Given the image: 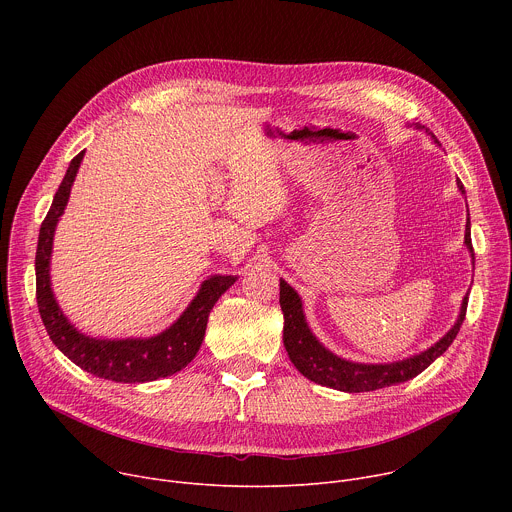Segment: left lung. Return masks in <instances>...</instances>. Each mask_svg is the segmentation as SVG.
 Masks as SVG:
<instances>
[{"label": "left lung", "mask_w": 512, "mask_h": 512, "mask_svg": "<svg viewBox=\"0 0 512 512\" xmlns=\"http://www.w3.org/2000/svg\"><path fill=\"white\" fill-rule=\"evenodd\" d=\"M458 188L464 192V184L458 180ZM466 245L474 257L472 239H470V218L466 225ZM279 306L283 312V346L289 354V360L294 362V367L310 381L332 387L346 393H364V391H377L383 387H391L397 383H405L413 377H417L421 371H425L429 364L448 350V346L454 342V338L460 332V326L466 318L468 308V296L464 298L460 318L454 324V328L431 348L423 350L421 354H415L411 358L389 362V364H362V362H350L344 360L330 350H326L316 336L310 332L304 312H302V300L298 291L291 287L287 281L279 279Z\"/></svg>", "instance_id": "8db88e82"}]
</instances>
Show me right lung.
I'll use <instances>...</instances> for the list:
<instances>
[{"instance_id":"1","label":"right lung","mask_w":512,"mask_h":512,"mask_svg":"<svg viewBox=\"0 0 512 512\" xmlns=\"http://www.w3.org/2000/svg\"><path fill=\"white\" fill-rule=\"evenodd\" d=\"M85 152L72 158L56 194L52 206L42 221L36 249V302L40 318L46 326L50 340L60 348L64 356L81 367L83 371L117 381V383H148L170 377L182 371L196 356L208 314L216 300L235 283V275H214L206 279L186 308V312L162 334L145 340H97L81 334L60 312L50 289V253L52 237L60 214L70 196V186L75 182Z\"/></svg>"}]
</instances>
